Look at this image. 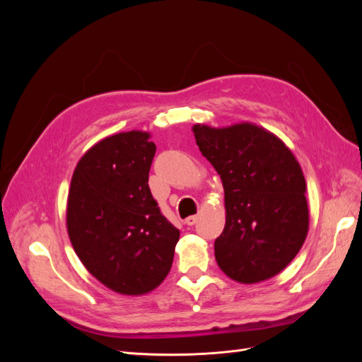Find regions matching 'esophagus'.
Here are the masks:
<instances>
[{"label":"esophagus","instance_id":"obj_1","mask_svg":"<svg viewBox=\"0 0 362 362\" xmlns=\"http://www.w3.org/2000/svg\"><path fill=\"white\" fill-rule=\"evenodd\" d=\"M196 222H198V216H189V217L185 218V221H184V223H185V225H189V226L194 225Z\"/></svg>","mask_w":362,"mask_h":362}]
</instances>
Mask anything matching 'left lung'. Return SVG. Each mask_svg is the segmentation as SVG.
<instances>
[{"label": "left lung", "mask_w": 362, "mask_h": 362, "mask_svg": "<svg viewBox=\"0 0 362 362\" xmlns=\"http://www.w3.org/2000/svg\"><path fill=\"white\" fill-rule=\"evenodd\" d=\"M196 145L221 175L226 222L214 255L240 284L270 279L286 269L310 228L306 182L284 141L252 122L193 125Z\"/></svg>", "instance_id": "8db88e82"}]
</instances>
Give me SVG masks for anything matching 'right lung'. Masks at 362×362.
<instances>
[{
	"label": "right lung",
	"mask_w": 362,
	"mask_h": 362,
	"mask_svg": "<svg viewBox=\"0 0 362 362\" xmlns=\"http://www.w3.org/2000/svg\"><path fill=\"white\" fill-rule=\"evenodd\" d=\"M146 131L98 141L74 170L66 226L75 254L107 288L146 294L168 276L180 231L152 198L156 144Z\"/></svg>",
	"instance_id": "obj_1"
}]
</instances>
